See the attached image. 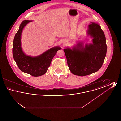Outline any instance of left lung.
I'll return each mask as SVG.
<instances>
[{
    "instance_id": "obj_1",
    "label": "left lung",
    "mask_w": 121,
    "mask_h": 121,
    "mask_svg": "<svg viewBox=\"0 0 121 121\" xmlns=\"http://www.w3.org/2000/svg\"><path fill=\"white\" fill-rule=\"evenodd\" d=\"M87 34L93 38L92 44L83 48L82 43H78L72 50L63 49L69 70L74 75L84 76L97 72L102 67L106 55V38L100 26L91 23Z\"/></svg>"
}]
</instances>
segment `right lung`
Wrapping results in <instances>:
<instances>
[{"instance_id":"add662e5","label":"right lung","mask_w":121,"mask_h":121,"mask_svg":"<svg viewBox=\"0 0 121 121\" xmlns=\"http://www.w3.org/2000/svg\"><path fill=\"white\" fill-rule=\"evenodd\" d=\"M31 21L25 20L21 23L13 39V55L21 71L33 76L38 77L46 73L52 58L61 48L59 47L52 48L36 57L26 55L21 47V35L24 26Z\"/></svg>"}]
</instances>
